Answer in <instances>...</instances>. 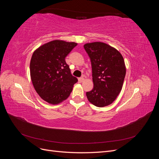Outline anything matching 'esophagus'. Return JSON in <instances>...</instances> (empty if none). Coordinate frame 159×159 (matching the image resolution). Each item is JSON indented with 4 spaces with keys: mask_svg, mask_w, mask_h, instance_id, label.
I'll use <instances>...</instances> for the list:
<instances>
[{
    "mask_svg": "<svg viewBox=\"0 0 159 159\" xmlns=\"http://www.w3.org/2000/svg\"><path fill=\"white\" fill-rule=\"evenodd\" d=\"M84 78H83V77H82V78H78V81H79L80 83L82 82V81H84Z\"/></svg>",
    "mask_w": 159,
    "mask_h": 159,
    "instance_id": "1",
    "label": "esophagus"
}]
</instances>
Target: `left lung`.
<instances>
[{
    "label": "left lung",
    "mask_w": 159,
    "mask_h": 159,
    "mask_svg": "<svg viewBox=\"0 0 159 159\" xmlns=\"http://www.w3.org/2000/svg\"><path fill=\"white\" fill-rule=\"evenodd\" d=\"M92 68L93 89L86 92L90 103L102 107L112 103L121 91L126 68L122 55L114 48L103 42L84 46Z\"/></svg>",
    "instance_id": "left-lung-1"
}]
</instances>
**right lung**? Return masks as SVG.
Wrapping results in <instances>:
<instances>
[{"mask_svg":"<svg viewBox=\"0 0 159 159\" xmlns=\"http://www.w3.org/2000/svg\"><path fill=\"white\" fill-rule=\"evenodd\" d=\"M77 43L54 40L41 46L33 53L30 76L40 98L51 104H58L70 95L78 79L71 73L66 57Z\"/></svg>","mask_w":159,"mask_h":159,"instance_id":"obj_1","label":"right lung"}]
</instances>
